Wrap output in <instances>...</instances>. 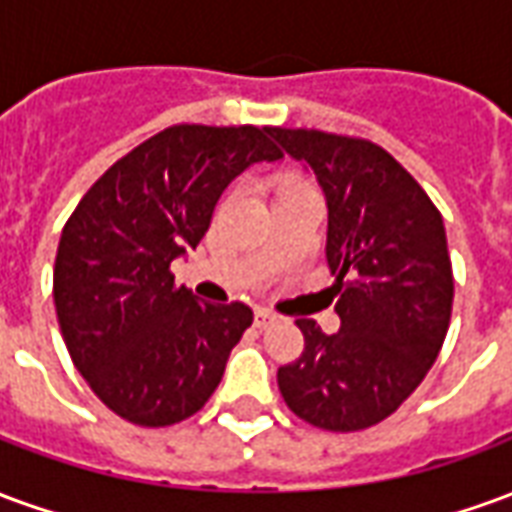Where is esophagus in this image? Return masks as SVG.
<instances>
[{"label": "esophagus", "mask_w": 512, "mask_h": 512, "mask_svg": "<svg viewBox=\"0 0 512 512\" xmlns=\"http://www.w3.org/2000/svg\"><path fill=\"white\" fill-rule=\"evenodd\" d=\"M271 321H274V312L266 310V307H257V310H255V326H257V329H266Z\"/></svg>", "instance_id": "obj_1"}]
</instances>
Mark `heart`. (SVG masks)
<instances>
[{"label":"heart","mask_w":512,"mask_h":512,"mask_svg":"<svg viewBox=\"0 0 512 512\" xmlns=\"http://www.w3.org/2000/svg\"><path fill=\"white\" fill-rule=\"evenodd\" d=\"M296 183H307V178H304V175H299V172H282V175L277 178V189L296 186Z\"/></svg>","instance_id":"1"}]
</instances>
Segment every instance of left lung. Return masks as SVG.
Wrapping results in <instances>:
<instances>
[{
	"mask_svg": "<svg viewBox=\"0 0 512 512\" xmlns=\"http://www.w3.org/2000/svg\"><path fill=\"white\" fill-rule=\"evenodd\" d=\"M318 175L326 263L340 332L310 318L304 351L277 370L288 408L315 428L351 433L395 414L436 362L452 315V263L439 208L392 153L318 128H271Z\"/></svg>",
	"mask_w": 512,
	"mask_h": 512,
	"instance_id": "8db88e82",
	"label": "left lung"
}]
</instances>
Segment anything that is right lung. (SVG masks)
<instances>
[{"label":"right lung","mask_w":512,"mask_h":512,"mask_svg":"<svg viewBox=\"0 0 512 512\" xmlns=\"http://www.w3.org/2000/svg\"><path fill=\"white\" fill-rule=\"evenodd\" d=\"M277 158L271 126L178 123L117 158L65 222L54 260L62 340L117 417L167 428L219 386L252 310L197 301L169 266L208 233L227 183Z\"/></svg>","instance_id":"1"}]
</instances>
